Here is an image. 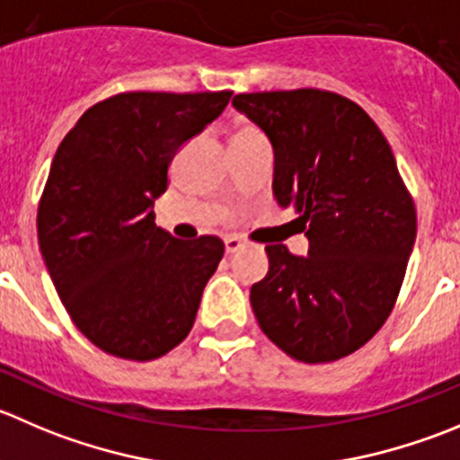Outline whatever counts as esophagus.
Returning <instances> with one entry per match:
<instances>
[{"mask_svg":"<svg viewBox=\"0 0 460 460\" xmlns=\"http://www.w3.org/2000/svg\"><path fill=\"white\" fill-rule=\"evenodd\" d=\"M243 247H244L243 240L234 238V235H229V238H225V249H226V253H229V256H234V253H238Z\"/></svg>","mask_w":460,"mask_h":460,"instance_id":"esophagus-1","label":"esophagus"}]
</instances>
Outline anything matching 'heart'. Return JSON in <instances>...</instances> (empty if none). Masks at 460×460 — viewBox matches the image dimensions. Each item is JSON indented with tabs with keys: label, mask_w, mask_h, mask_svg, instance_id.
<instances>
[{
	"label": "heart",
	"mask_w": 460,
	"mask_h": 460,
	"mask_svg": "<svg viewBox=\"0 0 460 460\" xmlns=\"http://www.w3.org/2000/svg\"><path fill=\"white\" fill-rule=\"evenodd\" d=\"M265 139V135L261 132V128L253 126L249 121H238L231 128V148H238V146L256 144V141Z\"/></svg>",
	"instance_id": "1"
}]
</instances>
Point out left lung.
<instances>
[{"label": "left lung", "mask_w": 460, "mask_h": 460, "mask_svg": "<svg viewBox=\"0 0 460 460\" xmlns=\"http://www.w3.org/2000/svg\"><path fill=\"white\" fill-rule=\"evenodd\" d=\"M274 146V195L294 207L307 256L267 244L252 285L262 332L289 358L325 364L362 349L395 305L416 243V207L389 141L350 98L325 89L234 96Z\"/></svg>", "instance_id": "obj_1"}]
</instances>
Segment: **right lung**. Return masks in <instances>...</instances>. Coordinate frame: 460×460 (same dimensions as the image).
I'll use <instances>...</instances> for the list:
<instances>
[{"instance_id":"right-lung-1","label":"right lung","mask_w":460,"mask_h":460,"mask_svg":"<svg viewBox=\"0 0 460 460\" xmlns=\"http://www.w3.org/2000/svg\"><path fill=\"white\" fill-rule=\"evenodd\" d=\"M231 92H123L89 107L53 157L38 240L75 328L107 355L150 362L186 339L225 256L216 235L155 225L177 150L222 114Z\"/></svg>"}]
</instances>
